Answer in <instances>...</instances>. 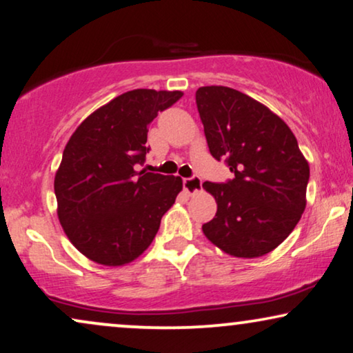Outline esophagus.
<instances>
[{
    "label": "esophagus",
    "instance_id": "obj_1",
    "mask_svg": "<svg viewBox=\"0 0 353 353\" xmlns=\"http://www.w3.org/2000/svg\"><path fill=\"white\" fill-rule=\"evenodd\" d=\"M183 188H185V191L188 192V194H196V192H199L202 188L201 178L199 176L185 178V180H183Z\"/></svg>",
    "mask_w": 353,
    "mask_h": 353
}]
</instances>
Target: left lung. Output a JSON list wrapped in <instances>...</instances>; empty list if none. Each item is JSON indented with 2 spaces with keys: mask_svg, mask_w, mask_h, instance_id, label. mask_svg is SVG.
Segmentation results:
<instances>
[{
  "mask_svg": "<svg viewBox=\"0 0 353 353\" xmlns=\"http://www.w3.org/2000/svg\"><path fill=\"white\" fill-rule=\"evenodd\" d=\"M196 104L210 154L234 173L223 185H202L216 202L202 231L233 257H262L292 233L305 210L307 159L286 122L238 90L201 86Z\"/></svg>",
  "mask_w": 353,
  "mask_h": 353,
  "instance_id": "8db88e82",
  "label": "left lung"
}]
</instances>
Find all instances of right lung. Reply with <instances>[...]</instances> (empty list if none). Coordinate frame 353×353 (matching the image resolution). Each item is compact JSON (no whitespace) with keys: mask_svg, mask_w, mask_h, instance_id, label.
<instances>
[{"mask_svg":"<svg viewBox=\"0 0 353 353\" xmlns=\"http://www.w3.org/2000/svg\"><path fill=\"white\" fill-rule=\"evenodd\" d=\"M181 96V91H127L90 114L67 141L54 176L57 216L86 259L122 267L156 238L183 181L137 168L149 151V125Z\"/></svg>","mask_w":353,"mask_h":353,"instance_id":"right-lung-1","label":"right lung"}]
</instances>
